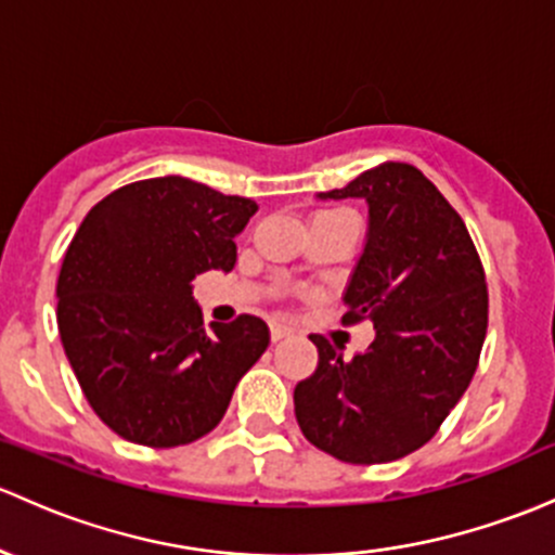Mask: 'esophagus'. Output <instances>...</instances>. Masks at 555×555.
<instances>
[{
    "label": "esophagus",
    "instance_id": "1",
    "mask_svg": "<svg viewBox=\"0 0 555 555\" xmlns=\"http://www.w3.org/2000/svg\"><path fill=\"white\" fill-rule=\"evenodd\" d=\"M287 335H289L287 326H282V324H271V340H273V343L284 340V337H287Z\"/></svg>",
    "mask_w": 555,
    "mask_h": 555
}]
</instances>
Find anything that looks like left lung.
I'll use <instances>...</instances> for the list:
<instances>
[{"instance_id":"obj_1","label":"left lung","mask_w":555,"mask_h":555,"mask_svg":"<svg viewBox=\"0 0 555 555\" xmlns=\"http://www.w3.org/2000/svg\"><path fill=\"white\" fill-rule=\"evenodd\" d=\"M319 199H364V249L343 322L370 319L353 359L313 335L319 366L295 388L302 436L353 465L390 463L434 439L474 377L487 335V282L463 218L417 167L385 162Z\"/></svg>"}]
</instances>
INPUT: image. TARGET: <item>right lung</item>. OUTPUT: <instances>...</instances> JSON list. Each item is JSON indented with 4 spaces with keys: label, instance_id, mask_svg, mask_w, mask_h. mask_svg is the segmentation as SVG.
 <instances>
[{
    "label": "right lung",
    "instance_id": "1",
    "mask_svg": "<svg viewBox=\"0 0 555 555\" xmlns=\"http://www.w3.org/2000/svg\"><path fill=\"white\" fill-rule=\"evenodd\" d=\"M258 204L167 175L130 183L81 220L57 276L63 351L95 415L143 447L202 439L271 332L258 317L202 326L191 282L229 273Z\"/></svg>",
    "mask_w": 555,
    "mask_h": 555
}]
</instances>
